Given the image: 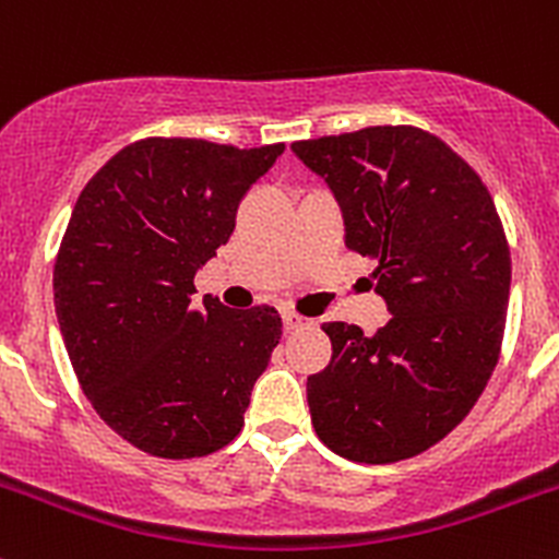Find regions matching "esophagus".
I'll return each mask as SVG.
<instances>
[{
	"label": "esophagus",
	"mask_w": 559,
	"mask_h": 559,
	"mask_svg": "<svg viewBox=\"0 0 559 559\" xmlns=\"http://www.w3.org/2000/svg\"><path fill=\"white\" fill-rule=\"evenodd\" d=\"M306 324V319H302L300 313H295V311H286L284 313V330H300V326Z\"/></svg>",
	"instance_id": "obj_1"
}]
</instances>
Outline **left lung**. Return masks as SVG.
<instances>
[{
	"instance_id": "1",
	"label": "left lung",
	"mask_w": 559,
	"mask_h": 559,
	"mask_svg": "<svg viewBox=\"0 0 559 559\" xmlns=\"http://www.w3.org/2000/svg\"><path fill=\"white\" fill-rule=\"evenodd\" d=\"M292 151L330 183L346 246L376 259V292L392 313L376 335L321 324L332 359L308 376L316 436L352 462L411 460L471 414L500 359L503 222L478 173L419 127H368Z\"/></svg>"
}]
</instances>
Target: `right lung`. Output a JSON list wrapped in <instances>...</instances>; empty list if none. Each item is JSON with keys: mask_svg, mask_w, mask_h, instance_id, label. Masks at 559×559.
<instances>
[{"mask_svg": "<svg viewBox=\"0 0 559 559\" xmlns=\"http://www.w3.org/2000/svg\"><path fill=\"white\" fill-rule=\"evenodd\" d=\"M284 154L145 138L83 186L53 264V302L78 384L140 452L191 460L238 438L253 381L281 341L270 306L205 297L194 273L229 240L251 183Z\"/></svg>", "mask_w": 559, "mask_h": 559, "instance_id": "obj_1", "label": "right lung"}]
</instances>
